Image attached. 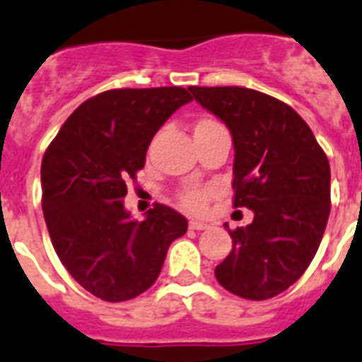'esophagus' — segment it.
Instances as JSON below:
<instances>
[{"mask_svg": "<svg viewBox=\"0 0 362 362\" xmlns=\"http://www.w3.org/2000/svg\"><path fill=\"white\" fill-rule=\"evenodd\" d=\"M189 228L191 230H206L208 225L202 221H189Z\"/></svg>", "mask_w": 362, "mask_h": 362, "instance_id": "obj_1", "label": "esophagus"}]
</instances>
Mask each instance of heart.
Segmentation results:
<instances>
[{"label":"heart","mask_w":362,"mask_h":362,"mask_svg":"<svg viewBox=\"0 0 362 362\" xmlns=\"http://www.w3.org/2000/svg\"><path fill=\"white\" fill-rule=\"evenodd\" d=\"M214 126H221L219 122L211 119H202L197 122L195 132L199 130H206V128H214ZM211 191L206 189V187H193V189H186L180 193V202L182 206L189 211H201L206 206L208 199H210Z\"/></svg>","instance_id":"heart-1"}]
</instances>
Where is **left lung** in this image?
<instances>
[{
    "instance_id": "1",
    "label": "left lung",
    "mask_w": 362,
    "mask_h": 362,
    "mask_svg": "<svg viewBox=\"0 0 362 362\" xmlns=\"http://www.w3.org/2000/svg\"><path fill=\"white\" fill-rule=\"evenodd\" d=\"M234 141V208L255 214L228 230L216 267L225 290L262 301L292 286L318 251L331 211L329 160L308 124L281 100L247 87H189ZM228 228V227H227Z\"/></svg>"
}]
</instances>
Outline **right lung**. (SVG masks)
I'll return each instance as SVG.
<instances>
[{"mask_svg":"<svg viewBox=\"0 0 362 362\" xmlns=\"http://www.w3.org/2000/svg\"><path fill=\"white\" fill-rule=\"evenodd\" d=\"M182 87L111 89L85 100L44 152L42 211L59 260L96 298L119 303L154 284L187 219L154 204L132 221L126 180L145 167L148 145L178 107Z\"/></svg>","mask_w":362,"mask_h":362,"instance_id":"right-lung-1","label":"right lung"}]
</instances>
